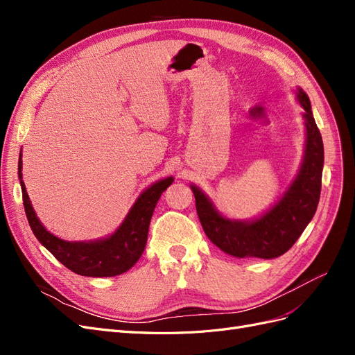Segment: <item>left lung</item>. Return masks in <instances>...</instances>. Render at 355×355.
<instances>
[{
    "label": "left lung",
    "mask_w": 355,
    "mask_h": 355,
    "mask_svg": "<svg viewBox=\"0 0 355 355\" xmlns=\"http://www.w3.org/2000/svg\"><path fill=\"white\" fill-rule=\"evenodd\" d=\"M297 101L305 110L306 148L304 163L283 198L261 219L253 222L225 219L198 188L191 187L204 232L225 253L235 257L253 256L262 259L282 256L296 243L314 216L321 192L324 148L306 93L299 90Z\"/></svg>",
    "instance_id": "left-lung-1"
}]
</instances>
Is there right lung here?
<instances>
[{
    "label": "right lung",
    "mask_w": 355,
    "mask_h": 355,
    "mask_svg": "<svg viewBox=\"0 0 355 355\" xmlns=\"http://www.w3.org/2000/svg\"><path fill=\"white\" fill-rule=\"evenodd\" d=\"M20 171L22 161H19V178L25 213L32 232L62 265L72 272L85 277H114L130 270L145 250L149 222L157 202L173 182V178H166L148 188L137 198L121 227L111 237L90 243H71L55 237L42 227L31 206Z\"/></svg>",
    "instance_id": "obj_1"
}]
</instances>
